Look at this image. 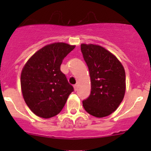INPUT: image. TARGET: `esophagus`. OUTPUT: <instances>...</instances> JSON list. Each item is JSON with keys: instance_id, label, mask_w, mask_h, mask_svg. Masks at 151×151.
Returning a JSON list of instances; mask_svg holds the SVG:
<instances>
[{"instance_id": "1", "label": "esophagus", "mask_w": 151, "mask_h": 151, "mask_svg": "<svg viewBox=\"0 0 151 151\" xmlns=\"http://www.w3.org/2000/svg\"><path fill=\"white\" fill-rule=\"evenodd\" d=\"M74 91H77V85H74Z\"/></svg>"}]
</instances>
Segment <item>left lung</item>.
<instances>
[{
    "mask_svg": "<svg viewBox=\"0 0 151 151\" xmlns=\"http://www.w3.org/2000/svg\"><path fill=\"white\" fill-rule=\"evenodd\" d=\"M83 58L88 67L91 91L83 101L90 115L103 118L118 107L126 91V74L123 65L113 54L96 45H81Z\"/></svg>",
    "mask_w": 151,
    "mask_h": 151,
    "instance_id": "8db88e82",
    "label": "left lung"
}]
</instances>
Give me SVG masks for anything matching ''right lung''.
I'll return each mask as SVG.
<instances>
[{"label": "right lung", "mask_w": 151, "mask_h": 151, "mask_svg": "<svg viewBox=\"0 0 151 151\" xmlns=\"http://www.w3.org/2000/svg\"><path fill=\"white\" fill-rule=\"evenodd\" d=\"M75 46L63 42L48 45L27 61L21 73V89L25 103L37 116L57 115L74 91L60 65Z\"/></svg>", "instance_id": "add662e5"}]
</instances>
